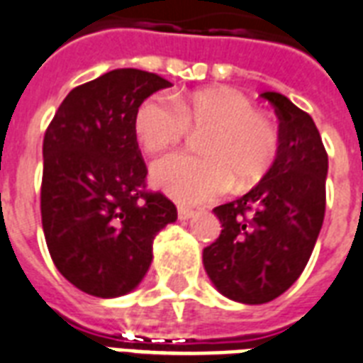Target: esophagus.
<instances>
[{
  "instance_id": "esophagus-1",
  "label": "esophagus",
  "mask_w": 363,
  "mask_h": 363,
  "mask_svg": "<svg viewBox=\"0 0 363 363\" xmlns=\"http://www.w3.org/2000/svg\"><path fill=\"white\" fill-rule=\"evenodd\" d=\"M177 213H179V218H181V220H188V218H192L194 217V209H190V207H179V209H177Z\"/></svg>"
}]
</instances>
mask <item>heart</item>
<instances>
[{
    "instance_id": "obj_1",
    "label": "heart",
    "mask_w": 363,
    "mask_h": 363,
    "mask_svg": "<svg viewBox=\"0 0 363 363\" xmlns=\"http://www.w3.org/2000/svg\"><path fill=\"white\" fill-rule=\"evenodd\" d=\"M135 135L150 154H160L186 137L188 127L209 129L203 154H171L150 169L152 184L184 203H201L232 186L261 181L270 169L280 137L267 116L255 112L249 96L232 87H213L192 95L146 99L135 112Z\"/></svg>"
}]
</instances>
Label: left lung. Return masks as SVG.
Wrapping results in <instances>:
<instances>
[{
  "instance_id": "8db88e82",
  "label": "left lung",
  "mask_w": 363,
  "mask_h": 363,
  "mask_svg": "<svg viewBox=\"0 0 363 363\" xmlns=\"http://www.w3.org/2000/svg\"><path fill=\"white\" fill-rule=\"evenodd\" d=\"M280 120L278 156L242 198L213 209L220 236L203 249V267L225 297L264 304L297 281L325 215L328 154L311 116L287 96L262 93Z\"/></svg>"
}]
</instances>
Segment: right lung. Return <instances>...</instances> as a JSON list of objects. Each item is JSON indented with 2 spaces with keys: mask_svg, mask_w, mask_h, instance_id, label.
Returning <instances> with one entry per match:
<instances>
[{
  "mask_svg": "<svg viewBox=\"0 0 363 363\" xmlns=\"http://www.w3.org/2000/svg\"><path fill=\"white\" fill-rule=\"evenodd\" d=\"M171 83L118 68L72 89L43 138L41 223L51 259L79 291L131 293L152 264V243L177 220L160 192H143L146 165L135 112Z\"/></svg>",
  "mask_w": 363,
  "mask_h": 363,
  "instance_id": "1",
  "label": "right lung"
}]
</instances>
